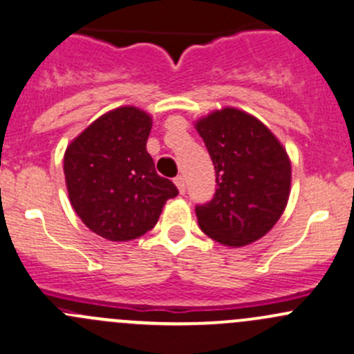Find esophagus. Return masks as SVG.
Segmentation results:
<instances>
[{
  "label": "esophagus",
  "mask_w": 354,
  "mask_h": 354,
  "mask_svg": "<svg viewBox=\"0 0 354 354\" xmlns=\"http://www.w3.org/2000/svg\"><path fill=\"white\" fill-rule=\"evenodd\" d=\"M174 182H176L178 192H180V194H184V192H185V180H184V177L177 176L176 178H174Z\"/></svg>",
  "instance_id": "1"
}]
</instances>
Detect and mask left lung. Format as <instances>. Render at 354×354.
<instances>
[{
	"label": "left lung",
	"instance_id": "obj_1",
	"mask_svg": "<svg viewBox=\"0 0 354 354\" xmlns=\"http://www.w3.org/2000/svg\"><path fill=\"white\" fill-rule=\"evenodd\" d=\"M216 174L209 203L196 206L203 232L241 248L277 223L291 192V160L282 142L253 115L225 106L194 124Z\"/></svg>",
	"mask_w": 354,
	"mask_h": 354
}]
</instances>
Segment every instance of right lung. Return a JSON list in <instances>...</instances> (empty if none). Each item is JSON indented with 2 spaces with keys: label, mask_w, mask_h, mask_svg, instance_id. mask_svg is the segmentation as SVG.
<instances>
[{
  "label": "right lung",
  "mask_w": 354,
  "mask_h": 354,
  "mask_svg": "<svg viewBox=\"0 0 354 354\" xmlns=\"http://www.w3.org/2000/svg\"><path fill=\"white\" fill-rule=\"evenodd\" d=\"M153 118L136 106L106 111L63 156L70 203L87 229L108 241H132L156 225L172 180L156 174L146 149Z\"/></svg>",
  "instance_id": "right-lung-1"
}]
</instances>
